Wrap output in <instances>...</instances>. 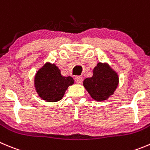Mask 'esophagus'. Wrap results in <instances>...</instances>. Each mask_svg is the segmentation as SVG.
Returning <instances> with one entry per match:
<instances>
[{
    "instance_id": "obj_1",
    "label": "esophagus",
    "mask_w": 150,
    "mask_h": 150,
    "mask_svg": "<svg viewBox=\"0 0 150 150\" xmlns=\"http://www.w3.org/2000/svg\"><path fill=\"white\" fill-rule=\"evenodd\" d=\"M75 81L77 83H81L82 81H83V78H82L81 77L76 76L75 78Z\"/></svg>"
}]
</instances>
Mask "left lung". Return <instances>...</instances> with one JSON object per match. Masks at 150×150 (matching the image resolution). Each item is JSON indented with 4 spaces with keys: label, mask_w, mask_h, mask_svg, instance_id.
<instances>
[{
    "label": "left lung",
    "mask_w": 150,
    "mask_h": 150,
    "mask_svg": "<svg viewBox=\"0 0 150 150\" xmlns=\"http://www.w3.org/2000/svg\"><path fill=\"white\" fill-rule=\"evenodd\" d=\"M93 75L86 78L83 84L91 97L98 101L107 100L114 94L119 83L117 72L107 63H98Z\"/></svg>",
    "instance_id": "1"
}]
</instances>
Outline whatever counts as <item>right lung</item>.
<instances>
[{"label": "right lung", "mask_w": 150, "mask_h": 150, "mask_svg": "<svg viewBox=\"0 0 150 150\" xmlns=\"http://www.w3.org/2000/svg\"><path fill=\"white\" fill-rule=\"evenodd\" d=\"M35 87L40 98L47 102L61 100L66 90L74 83L72 77H64L54 64L46 63L35 76Z\"/></svg>", "instance_id": "obj_1"}]
</instances>
